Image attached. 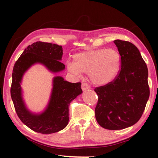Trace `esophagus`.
<instances>
[{"mask_svg":"<svg viewBox=\"0 0 158 158\" xmlns=\"http://www.w3.org/2000/svg\"><path fill=\"white\" fill-rule=\"evenodd\" d=\"M90 88V86L86 83H82L81 84V89L83 90V91H85L86 89H88Z\"/></svg>","mask_w":158,"mask_h":158,"instance_id":"1","label":"esophagus"}]
</instances>
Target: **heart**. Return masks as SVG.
<instances>
[{"instance_id": "heart-1", "label": "heart", "mask_w": 158, "mask_h": 158, "mask_svg": "<svg viewBox=\"0 0 158 158\" xmlns=\"http://www.w3.org/2000/svg\"><path fill=\"white\" fill-rule=\"evenodd\" d=\"M120 53L115 49H95L77 53L73 56V62H67L69 72L76 76L88 73L90 81L97 85L110 83L121 68Z\"/></svg>"}]
</instances>
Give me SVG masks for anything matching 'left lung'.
<instances>
[{
	"label": "left lung",
	"instance_id": "obj_1",
	"mask_svg": "<svg viewBox=\"0 0 158 158\" xmlns=\"http://www.w3.org/2000/svg\"><path fill=\"white\" fill-rule=\"evenodd\" d=\"M121 69L113 81L96 88L98 102L95 116L100 126L122 130L141 117L149 97L148 69L139 50L132 43L115 40Z\"/></svg>",
	"mask_w": 158,
	"mask_h": 158
}]
</instances>
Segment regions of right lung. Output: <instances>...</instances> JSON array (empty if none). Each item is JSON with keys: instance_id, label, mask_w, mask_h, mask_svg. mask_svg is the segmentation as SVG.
Segmentation results:
<instances>
[{"instance_id": "add662e5", "label": "right lung", "mask_w": 158, "mask_h": 158, "mask_svg": "<svg viewBox=\"0 0 158 158\" xmlns=\"http://www.w3.org/2000/svg\"><path fill=\"white\" fill-rule=\"evenodd\" d=\"M62 54L61 45L37 41L25 49L13 66L11 96L15 111L20 120L35 132L52 134L64 128L69 120L70 103L82 93L80 82L72 83L62 77H55L51 98L44 111L34 114L26 109L20 85L23 74L36 63L42 64L52 73L62 71L65 69L60 61Z\"/></svg>"}]
</instances>
